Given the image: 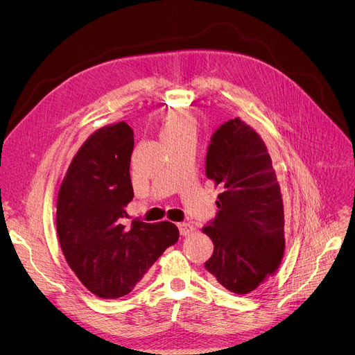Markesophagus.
I'll return each instance as SVG.
<instances>
[{
  "label": "esophagus",
  "mask_w": 355,
  "mask_h": 355,
  "mask_svg": "<svg viewBox=\"0 0 355 355\" xmlns=\"http://www.w3.org/2000/svg\"><path fill=\"white\" fill-rule=\"evenodd\" d=\"M178 227H179L180 235H183V236H186V235H189V234L193 232V226H192L191 223H186V222L178 223Z\"/></svg>",
  "instance_id": "34e87169"
}]
</instances>
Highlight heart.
I'll use <instances>...</instances> for the list:
<instances>
[{"label":"heart","mask_w":355,"mask_h":355,"mask_svg":"<svg viewBox=\"0 0 355 355\" xmlns=\"http://www.w3.org/2000/svg\"><path fill=\"white\" fill-rule=\"evenodd\" d=\"M198 121L196 119L186 112H171L166 114L162 126V139L182 140V139H196Z\"/></svg>","instance_id":"heart-1"}]
</instances>
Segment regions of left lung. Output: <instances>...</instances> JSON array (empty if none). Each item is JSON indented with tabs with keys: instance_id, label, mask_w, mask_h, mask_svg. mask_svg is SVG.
Returning a JSON list of instances; mask_svg holds the SVG:
<instances>
[{
	"instance_id": "8db88e82",
	"label": "left lung",
	"mask_w": 355,
	"mask_h": 355,
	"mask_svg": "<svg viewBox=\"0 0 355 355\" xmlns=\"http://www.w3.org/2000/svg\"><path fill=\"white\" fill-rule=\"evenodd\" d=\"M206 178L222 193L203 227L214 242L205 268L231 293L249 294L275 272L285 249L281 187L259 135L241 119L223 123L207 146Z\"/></svg>"
}]
</instances>
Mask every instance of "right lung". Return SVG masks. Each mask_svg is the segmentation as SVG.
<instances>
[{"label":"right lung","mask_w":355,"mask_h":355,"mask_svg":"<svg viewBox=\"0 0 355 355\" xmlns=\"http://www.w3.org/2000/svg\"><path fill=\"white\" fill-rule=\"evenodd\" d=\"M133 130L120 121L94 132L62 179L55 226L61 251L90 293L104 300L128 295L179 239L176 225L139 219L124 226L133 199Z\"/></svg>","instance_id":"right-lung-1"}]
</instances>
